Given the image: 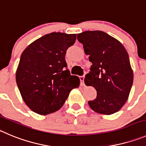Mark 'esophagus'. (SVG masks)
<instances>
[{
	"label": "esophagus",
	"mask_w": 146,
	"mask_h": 146,
	"mask_svg": "<svg viewBox=\"0 0 146 146\" xmlns=\"http://www.w3.org/2000/svg\"><path fill=\"white\" fill-rule=\"evenodd\" d=\"M84 78H85V76H79L80 81H81V85H82V86H84Z\"/></svg>",
	"instance_id": "obj_1"
}]
</instances>
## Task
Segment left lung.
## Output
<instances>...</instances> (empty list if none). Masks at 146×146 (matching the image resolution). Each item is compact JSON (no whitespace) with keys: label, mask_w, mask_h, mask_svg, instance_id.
<instances>
[{"label":"left lung","mask_w":146,"mask_h":146,"mask_svg":"<svg viewBox=\"0 0 146 146\" xmlns=\"http://www.w3.org/2000/svg\"><path fill=\"white\" fill-rule=\"evenodd\" d=\"M77 39L92 62L85 84L97 92L96 98L88 101V105L99 114L117 112L127 100L133 83L126 50L117 39L102 31L84 32L78 34Z\"/></svg>","instance_id":"left-lung-1"}]
</instances>
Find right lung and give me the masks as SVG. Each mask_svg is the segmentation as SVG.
I'll use <instances>...</instances> for the list:
<instances>
[{
    "mask_svg": "<svg viewBox=\"0 0 146 146\" xmlns=\"http://www.w3.org/2000/svg\"><path fill=\"white\" fill-rule=\"evenodd\" d=\"M76 34L52 32L30 44L22 52L16 81L23 100L41 115L62 107L70 91L79 86V78L71 76L65 54Z\"/></svg>",
    "mask_w": 146,
    "mask_h": 146,
    "instance_id": "right-lung-1",
    "label": "right lung"
}]
</instances>
